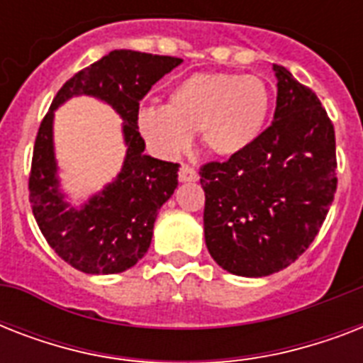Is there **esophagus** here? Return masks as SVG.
<instances>
[{"mask_svg": "<svg viewBox=\"0 0 363 363\" xmlns=\"http://www.w3.org/2000/svg\"><path fill=\"white\" fill-rule=\"evenodd\" d=\"M179 181L181 182L198 181V173H196V169H194L192 165L182 164L181 167H179Z\"/></svg>", "mask_w": 363, "mask_h": 363, "instance_id": "34e87169", "label": "esophagus"}]
</instances>
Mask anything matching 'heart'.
Masks as SVG:
<instances>
[{"label":"heart","mask_w":363,"mask_h":363,"mask_svg":"<svg viewBox=\"0 0 363 363\" xmlns=\"http://www.w3.org/2000/svg\"><path fill=\"white\" fill-rule=\"evenodd\" d=\"M267 111L269 92L259 77L207 71L179 82L167 107H141L137 130L162 158L181 156L198 131L209 152L232 156L258 139Z\"/></svg>","instance_id":"obj_1"}]
</instances>
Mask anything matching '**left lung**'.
Segmentation results:
<instances>
[{
    "mask_svg": "<svg viewBox=\"0 0 363 363\" xmlns=\"http://www.w3.org/2000/svg\"><path fill=\"white\" fill-rule=\"evenodd\" d=\"M277 107L248 148L201 165L205 242L222 269L267 277L315 241L337 190L335 131L311 88L282 65Z\"/></svg>",
    "mask_w": 363,
    "mask_h": 363,
    "instance_id": "8db88e82",
    "label": "left lung"
}]
</instances>
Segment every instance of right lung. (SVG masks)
Returning a JSON list of instances; mask_svg holds the SVG:
<instances>
[{
    "label": "right lung",
    "mask_w": 363,
    "mask_h": 363,
    "mask_svg": "<svg viewBox=\"0 0 363 363\" xmlns=\"http://www.w3.org/2000/svg\"><path fill=\"white\" fill-rule=\"evenodd\" d=\"M181 62L175 56L113 50L71 77L43 118L31 158L30 203L43 238L71 267L88 275L122 273L150 247L158 209L179 184V164L143 152L145 139L137 130V113L152 84ZM81 93L104 99L125 118L128 152L115 182L81 210H69L57 192L52 118L58 104Z\"/></svg>",
    "instance_id": "right-lung-1"
}]
</instances>
